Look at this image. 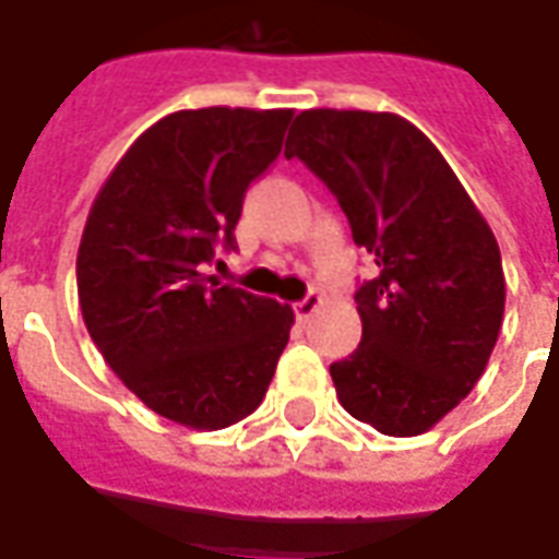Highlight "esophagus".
<instances>
[{
    "label": "esophagus",
    "mask_w": 559,
    "mask_h": 559,
    "mask_svg": "<svg viewBox=\"0 0 559 559\" xmlns=\"http://www.w3.org/2000/svg\"><path fill=\"white\" fill-rule=\"evenodd\" d=\"M321 302H324V299H321V296H318V294H309V296H306V299H299V302H296V306H294L296 318H299V321H306V318H311L314 311L321 309Z\"/></svg>",
    "instance_id": "1"
}]
</instances>
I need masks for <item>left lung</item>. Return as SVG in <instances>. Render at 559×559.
<instances>
[{"mask_svg": "<svg viewBox=\"0 0 559 559\" xmlns=\"http://www.w3.org/2000/svg\"><path fill=\"white\" fill-rule=\"evenodd\" d=\"M284 155L328 183L379 265L355 294L360 345L330 364L340 404L416 438L487 370L504 314L499 241L438 146L394 112L306 109Z\"/></svg>", "mask_w": 559, "mask_h": 559, "instance_id": "1", "label": "left lung"}]
</instances>
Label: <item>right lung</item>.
<instances>
[{"label": "right lung", "instance_id": "add662e5", "mask_svg": "<svg viewBox=\"0 0 559 559\" xmlns=\"http://www.w3.org/2000/svg\"><path fill=\"white\" fill-rule=\"evenodd\" d=\"M294 109L207 106L158 119L91 204L75 257L91 340L170 423L216 431L263 404L294 309L204 269L235 245L248 186L281 152Z\"/></svg>", "mask_w": 559, "mask_h": 559}]
</instances>
